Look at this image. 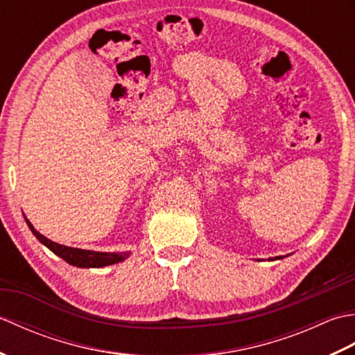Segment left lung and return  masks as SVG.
Returning <instances> with one entry per match:
<instances>
[{
  "instance_id": "obj_1",
  "label": "left lung",
  "mask_w": 355,
  "mask_h": 355,
  "mask_svg": "<svg viewBox=\"0 0 355 355\" xmlns=\"http://www.w3.org/2000/svg\"><path fill=\"white\" fill-rule=\"evenodd\" d=\"M275 259H281V256H276V258Z\"/></svg>"
}]
</instances>
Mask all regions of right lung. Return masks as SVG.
<instances>
[{"label": "right lung", "mask_w": 355, "mask_h": 355, "mask_svg": "<svg viewBox=\"0 0 355 355\" xmlns=\"http://www.w3.org/2000/svg\"><path fill=\"white\" fill-rule=\"evenodd\" d=\"M26 218V216H24ZM26 223L28 229L32 230L33 235L41 241V243L50 248V250L58 254L59 258H62L65 262H69L70 266L80 267V268H99V267H107L112 266V263L125 261L130 252H122V253H110V252H94V250H82V248H74V247H67L62 244H58L55 241L45 238L37 232L33 224L30 223L26 218Z\"/></svg>", "instance_id": "add662e5"}]
</instances>
